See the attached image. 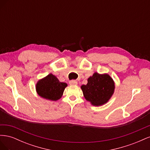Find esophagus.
<instances>
[{
  "label": "esophagus",
  "instance_id": "1",
  "mask_svg": "<svg viewBox=\"0 0 150 150\" xmlns=\"http://www.w3.org/2000/svg\"><path fill=\"white\" fill-rule=\"evenodd\" d=\"M69 84H70V85L74 86V85L78 84V82H77V81L75 80H71L69 81Z\"/></svg>",
  "mask_w": 150,
  "mask_h": 150
}]
</instances>
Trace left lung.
<instances>
[{
  "label": "left lung",
  "instance_id": "obj_1",
  "mask_svg": "<svg viewBox=\"0 0 150 150\" xmlns=\"http://www.w3.org/2000/svg\"><path fill=\"white\" fill-rule=\"evenodd\" d=\"M81 88L86 100L94 106H99L110 100L114 93L115 84L109 74L94 72L88 79L87 84L82 85Z\"/></svg>",
  "mask_w": 150,
  "mask_h": 150
}]
</instances>
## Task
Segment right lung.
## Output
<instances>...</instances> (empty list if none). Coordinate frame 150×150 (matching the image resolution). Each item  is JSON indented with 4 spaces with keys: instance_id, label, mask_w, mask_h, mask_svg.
Instances as JSON below:
<instances>
[{
    "instance_id": "right-lung-1",
    "label": "right lung",
    "mask_w": 150,
    "mask_h": 150,
    "mask_svg": "<svg viewBox=\"0 0 150 150\" xmlns=\"http://www.w3.org/2000/svg\"><path fill=\"white\" fill-rule=\"evenodd\" d=\"M67 86L66 83H61L52 74H49L40 79L36 84V92L39 96L49 101L59 99Z\"/></svg>"
}]
</instances>
